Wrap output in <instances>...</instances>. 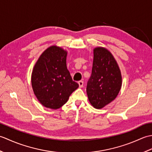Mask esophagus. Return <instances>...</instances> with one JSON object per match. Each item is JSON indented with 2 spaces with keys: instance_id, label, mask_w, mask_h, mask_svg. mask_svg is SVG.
<instances>
[{
  "instance_id": "1",
  "label": "esophagus",
  "mask_w": 152,
  "mask_h": 152,
  "mask_svg": "<svg viewBox=\"0 0 152 152\" xmlns=\"http://www.w3.org/2000/svg\"><path fill=\"white\" fill-rule=\"evenodd\" d=\"M78 85H79V87L80 88H82L83 86V81H79L78 82Z\"/></svg>"
}]
</instances>
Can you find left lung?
<instances>
[{
    "instance_id": "obj_1",
    "label": "left lung",
    "mask_w": 152,
    "mask_h": 152,
    "mask_svg": "<svg viewBox=\"0 0 152 152\" xmlns=\"http://www.w3.org/2000/svg\"><path fill=\"white\" fill-rule=\"evenodd\" d=\"M122 85V77L117 61L110 51L103 47L93 50L91 76L86 91L91 104L104 108L117 97Z\"/></svg>"
}]
</instances>
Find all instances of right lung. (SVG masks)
<instances>
[{
  "mask_svg": "<svg viewBox=\"0 0 152 152\" xmlns=\"http://www.w3.org/2000/svg\"><path fill=\"white\" fill-rule=\"evenodd\" d=\"M67 51L51 46L45 50L35 63L31 84L38 101L45 107L56 110L68 101L78 88L66 67Z\"/></svg>",
  "mask_w": 152,
  "mask_h": 152,
  "instance_id": "1",
  "label": "right lung"
}]
</instances>
